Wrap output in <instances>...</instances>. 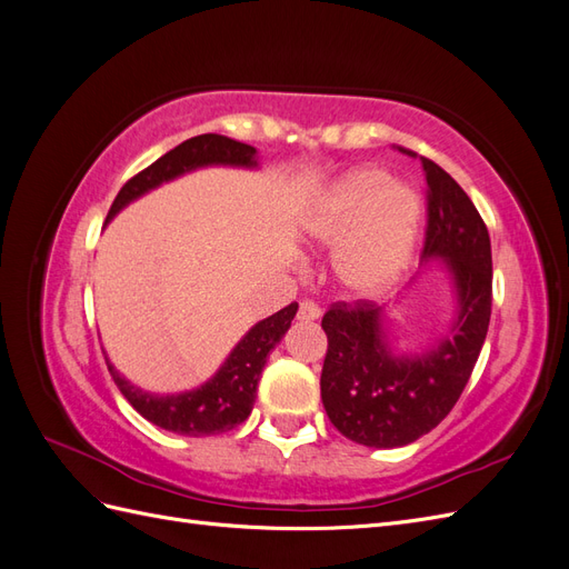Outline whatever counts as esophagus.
<instances>
[{
  "mask_svg": "<svg viewBox=\"0 0 569 569\" xmlns=\"http://www.w3.org/2000/svg\"><path fill=\"white\" fill-rule=\"evenodd\" d=\"M297 318H299V320H303V322L318 320V318H320V308H318L313 301H303V303L299 306V313H297Z\"/></svg>",
  "mask_w": 569,
  "mask_h": 569,
  "instance_id": "obj_1",
  "label": "esophagus"
}]
</instances>
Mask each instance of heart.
Returning <instances> with one entry per match:
<instances>
[{"mask_svg": "<svg viewBox=\"0 0 569 569\" xmlns=\"http://www.w3.org/2000/svg\"><path fill=\"white\" fill-rule=\"evenodd\" d=\"M422 230L420 194L380 168H356L308 206L303 242L335 249V282L353 299L385 295L408 272Z\"/></svg>", "mask_w": 569, "mask_h": 569, "instance_id": "heart-1", "label": "heart"}]
</instances>
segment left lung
Instances as JSON below:
<instances>
[{"label":"left lung","mask_w":569,"mask_h":569,"mask_svg":"<svg viewBox=\"0 0 569 569\" xmlns=\"http://www.w3.org/2000/svg\"><path fill=\"white\" fill-rule=\"evenodd\" d=\"M408 157L416 153L401 149ZM427 180V237L422 261H439L451 280L453 318L435 343L412 353L391 337L396 303H337L322 318L327 356L320 396L339 432L370 449H396L420 439L449 416L485 347L491 318V242L485 220L462 187L420 157Z\"/></svg>","instance_id":"obj_1"}]
</instances>
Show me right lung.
I'll return each mask as SVG.
<instances>
[{
    "instance_id": "1",
    "label": "right lung",
    "mask_w": 569,
    "mask_h": 569,
    "mask_svg": "<svg viewBox=\"0 0 569 569\" xmlns=\"http://www.w3.org/2000/svg\"><path fill=\"white\" fill-rule=\"evenodd\" d=\"M251 144H242L222 134H199L170 149L159 161H153L142 173H137L120 189L113 199L111 211L107 216L109 222L126 209L128 203L149 194L151 189L161 187L163 182L176 180L184 173H192L199 168L209 166H228V168H247L256 170L258 159ZM299 311V303H289L282 311L272 313L270 318L256 322L251 330L237 341L230 356L222 360L211 380L201 387L180 391V393H151L144 391L120 375L111 360L107 358L109 372L116 387L126 396L130 406L140 412L142 418L153 422L168 432L182 437H209L230 432L237 425H242L256 401V387L261 380L268 353L278 347L287 330L291 327Z\"/></svg>"
}]
</instances>
